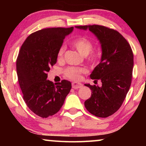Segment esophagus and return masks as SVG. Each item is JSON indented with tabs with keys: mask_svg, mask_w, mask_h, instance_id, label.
Instances as JSON below:
<instances>
[{
	"mask_svg": "<svg viewBox=\"0 0 146 146\" xmlns=\"http://www.w3.org/2000/svg\"><path fill=\"white\" fill-rule=\"evenodd\" d=\"M72 88L74 89H78L82 87V84L80 82H74L72 84Z\"/></svg>",
	"mask_w": 146,
	"mask_h": 146,
	"instance_id": "esophagus-1",
	"label": "esophagus"
}]
</instances>
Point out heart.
Returning <instances> with one entry per match:
<instances>
[{
	"instance_id": "b5f03b06",
	"label": "heart",
	"mask_w": 146,
	"mask_h": 146,
	"mask_svg": "<svg viewBox=\"0 0 146 146\" xmlns=\"http://www.w3.org/2000/svg\"><path fill=\"white\" fill-rule=\"evenodd\" d=\"M71 44L83 56H87L89 54V60L92 62L96 63L100 59V53L97 51H92V42L90 40L87 38L86 37L80 36L74 39L71 42ZM66 47L64 46H61L58 51L57 58L58 60H61L63 58ZM86 72V70L84 68H75V67H68L65 70L64 74L67 78L72 80L80 79L82 74Z\"/></svg>"
}]
</instances>
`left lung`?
Instances as JSON below:
<instances>
[{
    "mask_svg": "<svg viewBox=\"0 0 146 146\" xmlns=\"http://www.w3.org/2000/svg\"><path fill=\"white\" fill-rule=\"evenodd\" d=\"M88 29L100 41L101 60L90 74L91 79L100 80L102 86L85 84L92 90L91 97L84 102L87 110L100 117H106L118 110L130 87L133 55L130 45L122 35L113 29L100 25L77 26Z\"/></svg>",
    "mask_w": 146,
    "mask_h": 146,
    "instance_id": "8db88e82",
    "label": "left lung"
}]
</instances>
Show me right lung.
Here are the masks:
<instances>
[{
    "label": "right lung",
    "mask_w": 146,
    "mask_h": 146,
    "mask_svg": "<svg viewBox=\"0 0 146 146\" xmlns=\"http://www.w3.org/2000/svg\"><path fill=\"white\" fill-rule=\"evenodd\" d=\"M70 28L40 30L27 37L17 60L19 83L26 104L35 114L48 117L56 113L70 91V82L55 84L47 80L50 67L56 63L57 54Z\"/></svg>",
    "instance_id": "1"
}]
</instances>
